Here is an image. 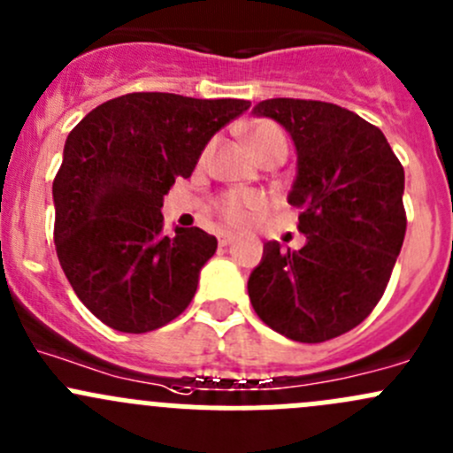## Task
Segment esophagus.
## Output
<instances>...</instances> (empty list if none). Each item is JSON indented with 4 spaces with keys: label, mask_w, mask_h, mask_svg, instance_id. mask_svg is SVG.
I'll return each mask as SVG.
<instances>
[{
    "label": "esophagus",
    "mask_w": 453,
    "mask_h": 453,
    "mask_svg": "<svg viewBox=\"0 0 453 453\" xmlns=\"http://www.w3.org/2000/svg\"><path fill=\"white\" fill-rule=\"evenodd\" d=\"M234 239H236L234 234H230V232H226V234H221V236H219V245H223V248H226V245L234 243Z\"/></svg>",
    "instance_id": "34e87169"
}]
</instances>
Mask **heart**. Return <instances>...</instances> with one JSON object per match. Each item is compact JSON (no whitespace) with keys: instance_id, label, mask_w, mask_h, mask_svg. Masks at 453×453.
<instances>
[{"instance_id":"1","label":"heart","mask_w":453,"mask_h":453,"mask_svg":"<svg viewBox=\"0 0 453 453\" xmlns=\"http://www.w3.org/2000/svg\"><path fill=\"white\" fill-rule=\"evenodd\" d=\"M250 149L258 159L272 157V155H287V135L273 120H256L250 125L248 134ZM217 214L232 227H245L254 221L258 214L265 212L267 201L258 193H241V190H230L221 195L214 203Z\"/></svg>"}]
</instances>
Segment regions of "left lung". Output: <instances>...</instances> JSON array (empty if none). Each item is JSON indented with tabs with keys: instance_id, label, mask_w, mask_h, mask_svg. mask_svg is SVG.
<instances>
[{
	"instance_id": "8db88e82",
	"label": "left lung",
	"mask_w": 453,
	"mask_h": 453,
	"mask_svg": "<svg viewBox=\"0 0 453 453\" xmlns=\"http://www.w3.org/2000/svg\"><path fill=\"white\" fill-rule=\"evenodd\" d=\"M256 116L289 131L298 173L300 250L269 241L250 273L256 315L280 335L319 344L344 335L377 307L405 236V173L386 135L333 103L263 100Z\"/></svg>"
}]
</instances>
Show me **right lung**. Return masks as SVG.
<instances>
[{"instance_id":"1","label":"right lung","mask_w":453,"mask_h":453,"mask_svg":"<svg viewBox=\"0 0 453 453\" xmlns=\"http://www.w3.org/2000/svg\"><path fill=\"white\" fill-rule=\"evenodd\" d=\"M248 109L239 98L135 91L98 104L70 131L52 184L54 245L100 322L149 333L188 307L217 239L199 227L164 234V195Z\"/></svg>"}]
</instances>
